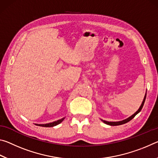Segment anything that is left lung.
Instances as JSON below:
<instances>
[{
  "label": "left lung",
  "mask_w": 158,
  "mask_h": 158,
  "mask_svg": "<svg viewBox=\"0 0 158 158\" xmlns=\"http://www.w3.org/2000/svg\"><path fill=\"white\" fill-rule=\"evenodd\" d=\"M146 97V93L145 96H144V98H143V100L142 103H141V106H140V107L139 108L138 110H137V111H136L135 114H132V116H130L129 118H127L123 120V121H117V122H109V121H104V120H102V121H103L104 123H105V124H107V125H113V126H114V125H123V124L126 123H127V122H129L130 121H131V120H132V119L133 118L136 116V115H137L138 113H139V112L141 111V109H142L143 106V105H144V102H145Z\"/></svg>",
  "instance_id": "obj_1"
}]
</instances>
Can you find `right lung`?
Segmentation results:
<instances>
[{"label":"right lung","instance_id":"right-lung-1","mask_svg":"<svg viewBox=\"0 0 158 158\" xmlns=\"http://www.w3.org/2000/svg\"><path fill=\"white\" fill-rule=\"evenodd\" d=\"M65 119V118H61L60 120H58L56 121H54V122H52V123H46V124H35L36 125H38V126H41V127H53V126H56V125H58L59 123H60L61 122H62L63 120Z\"/></svg>","mask_w":158,"mask_h":158}]
</instances>
